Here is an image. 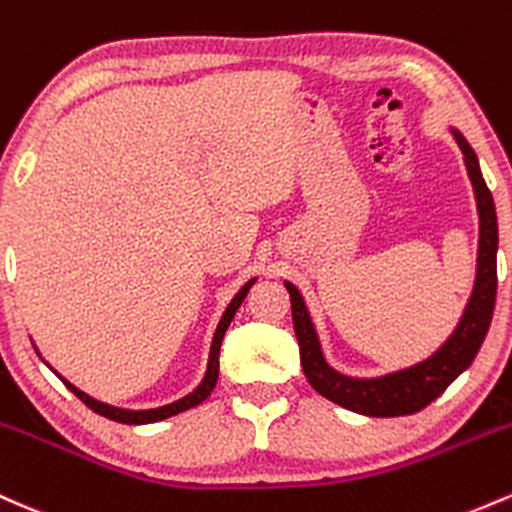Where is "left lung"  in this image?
I'll return each instance as SVG.
<instances>
[{
  "label": "left lung",
  "mask_w": 512,
  "mask_h": 512,
  "mask_svg": "<svg viewBox=\"0 0 512 512\" xmlns=\"http://www.w3.org/2000/svg\"><path fill=\"white\" fill-rule=\"evenodd\" d=\"M452 136L462 150L466 172H469L471 187H474L476 211H479V257H476V279L469 303H466L454 333L435 355L413 364V367L376 376V379H357V376L340 374L338 369L330 367L323 355L316 325H313L301 291L291 282H284L291 296V318H294L296 340H299L303 374L320 396L338 403L347 411L372 415V418H393V415L423 411L474 362L476 352L481 350V342L488 333L498 289L496 204H493V196L488 192L484 174H481L479 157L457 128H452Z\"/></svg>",
  "instance_id": "1"
}]
</instances>
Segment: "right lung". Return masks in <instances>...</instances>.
I'll return each instance as SVG.
<instances>
[{"instance_id":"1","label":"right lung","mask_w":512,"mask_h":512,"mask_svg":"<svg viewBox=\"0 0 512 512\" xmlns=\"http://www.w3.org/2000/svg\"><path fill=\"white\" fill-rule=\"evenodd\" d=\"M252 284H255V279H250V282H247V284L243 286V289H240L238 294L233 296V301L228 303L226 313H223L221 323H218L216 333H213L211 352H209V367H206L204 379H201V384L196 386V389H194L192 393H187V396L179 398V401L167 403V406H160V408H150V411H126V408L109 406V403H101V401H97V398L87 396V393L77 389V386H72L70 381L63 379V376H60L58 372H55V374L60 376V381H63V384L67 386V389H70L72 393H75L77 398H80V401L84 403V406L92 408L94 413L104 415V418L116 420V423H126V425H145V423H157V420H165V418H172V415H177V413L189 411V408L199 406L201 401H206V398L211 396L213 386H216V381H218V355H221V342H223V335H226V330H228L230 320H233L235 311H238V308H240V303H243V299L247 296V291H250V286H252Z\"/></svg>"}]
</instances>
